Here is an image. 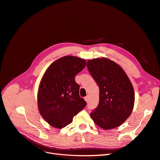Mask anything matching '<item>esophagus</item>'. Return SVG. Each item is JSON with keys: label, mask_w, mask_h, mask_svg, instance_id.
I'll return each instance as SVG.
<instances>
[{"label": "esophagus", "mask_w": 160, "mask_h": 160, "mask_svg": "<svg viewBox=\"0 0 160 160\" xmlns=\"http://www.w3.org/2000/svg\"><path fill=\"white\" fill-rule=\"evenodd\" d=\"M85 100L86 101V102H88L89 101V95H87L85 98Z\"/></svg>", "instance_id": "esophagus-1"}]
</instances>
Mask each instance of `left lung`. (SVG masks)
Wrapping results in <instances>:
<instances>
[{"instance_id": "left-lung-1", "label": "left lung", "mask_w": 160, "mask_h": 160, "mask_svg": "<svg viewBox=\"0 0 160 160\" xmlns=\"http://www.w3.org/2000/svg\"><path fill=\"white\" fill-rule=\"evenodd\" d=\"M88 68L99 88V102L90 113L98 126L105 130L122 125L133 109V85L122 67L108 58L88 61Z\"/></svg>"}]
</instances>
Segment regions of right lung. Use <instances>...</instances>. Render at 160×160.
<instances>
[{"label": "right lung", "instance_id": "obj_1", "mask_svg": "<svg viewBox=\"0 0 160 160\" xmlns=\"http://www.w3.org/2000/svg\"><path fill=\"white\" fill-rule=\"evenodd\" d=\"M86 66V61L65 56L55 61L45 71L37 93L38 109L51 126L62 129L72 122L86 101L80 98L75 75Z\"/></svg>", "mask_w": 160, "mask_h": 160}]
</instances>
